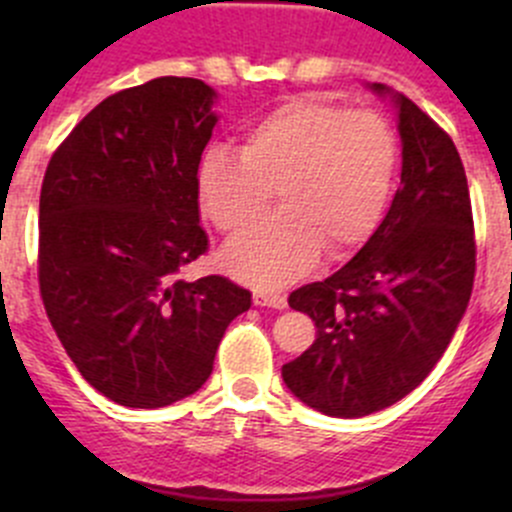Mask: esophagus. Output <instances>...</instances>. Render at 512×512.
<instances>
[{
    "mask_svg": "<svg viewBox=\"0 0 512 512\" xmlns=\"http://www.w3.org/2000/svg\"><path fill=\"white\" fill-rule=\"evenodd\" d=\"M255 304L257 307H272V309H285L287 299L282 294H272V292H255Z\"/></svg>",
    "mask_w": 512,
    "mask_h": 512,
    "instance_id": "1",
    "label": "esophagus"
}]
</instances>
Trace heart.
Instances as JSON below:
<instances>
[{
	"label": "heart",
	"instance_id": "obj_1",
	"mask_svg": "<svg viewBox=\"0 0 512 512\" xmlns=\"http://www.w3.org/2000/svg\"><path fill=\"white\" fill-rule=\"evenodd\" d=\"M399 170V138L376 111L289 98L247 123L237 153L210 146L195 173L198 203L227 235L247 230L270 205L280 213L237 237L223 265L255 287L299 280L327 255L364 245L384 218Z\"/></svg>",
	"mask_w": 512,
	"mask_h": 512
}]
</instances>
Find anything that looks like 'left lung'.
<instances>
[{
    "mask_svg": "<svg viewBox=\"0 0 512 512\" xmlns=\"http://www.w3.org/2000/svg\"><path fill=\"white\" fill-rule=\"evenodd\" d=\"M371 91L396 108L401 188L366 245L324 282L289 294L317 339L282 366L309 409L359 418L416 389L451 344L476 275L471 195L451 136L411 98Z\"/></svg>",
    "mask_w": 512,
    "mask_h": 512,
    "instance_id": "1",
    "label": "left lung"
}]
</instances>
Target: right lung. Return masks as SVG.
<instances>
[{
  "label": "right lung",
  "mask_w": 512,
  "mask_h": 512,
  "mask_svg": "<svg viewBox=\"0 0 512 512\" xmlns=\"http://www.w3.org/2000/svg\"><path fill=\"white\" fill-rule=\"evenodd\" d=\"M200 79L160 76L103 98L49 160L39 287L66 354L106 399L160 409L195 394L252 294L178 272L208 250L198 173L218 113Z\"/></svg>",
  "instance_id": "obj_1"
}]
</instances>
